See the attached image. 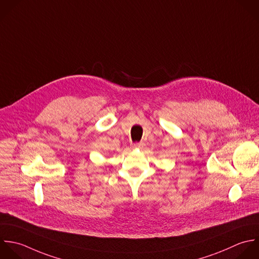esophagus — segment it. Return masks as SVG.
Here are the masks:
<instances>
[{
  "label": "esophagus",
  "mask_w": 259,
  "mask_h": 259,
  "mask_svg": "<svg viewBox=\"0 0 259 259\" xmlns=\"http://www.w3.org/2000/svg\"><path fill=\"white\" fill-rule=\"evenodd\" d=\"M142 146H143V143H142V142H136V143H134V144L132 145L133 148H141Z\"/></svg>",
  "instance_id": "34e87169"
}]
</instances>
